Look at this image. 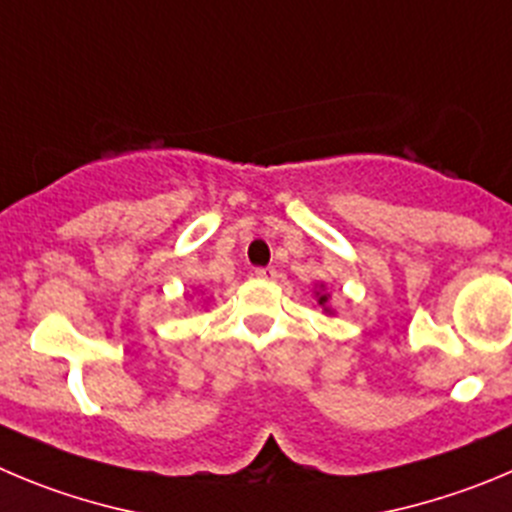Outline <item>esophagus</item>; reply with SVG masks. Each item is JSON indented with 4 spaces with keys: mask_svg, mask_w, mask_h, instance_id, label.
<instances>
[{
    "mask_svg": "<svg viewBox=\"0 0 512 512\" xmlns=\"http://www.w3.org/2000/svg\"><path fill=\"white\" fill-rule=\"evenodd\" d=\"M255 275L260 280H272V278H275V275H278V272H275V267H257Z\"/></svg>",
    "mask_w": 512,
    "mask_h": 512,
    "instance_id": "1",
    "label": "esophagus"
}]
</instances>
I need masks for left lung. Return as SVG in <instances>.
Returning <instances> with one entry per match:
<instances>
[{"mask_svg": "<svg viewBox=\"0 0 512 512\" xmlns=\"http://www.w3.org/2000/svg\"><path fill=\"white\" fill-rule=\"evenodd\" d=\"M313 293H315V300H318V305H321V308H323V313H326V315H336V310L331 308V293H328V290H326V285H323V283L315 285Z\"/></svg>", "mask_w": 512, "mask_h": 512, "instance_id": "8db88e82", "label": "left lung"}]
</instances>
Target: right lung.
Returning <instances> with one entry per match:
<instances>
[{
	"mask_svg": "<svg viewBox=\"0 0 512 512\" xmlns=\"http://www.w3.org/2000/svg\"><path fill=\"white\" fill-rule=\"evenodd\" d=\"M189 300H191V295H189Z\"/></svg>",
	"mask_w": 512,
	"mask_h": 512,
	"instance_id": "1",
	"label": "right lung"
}]
</instances>
